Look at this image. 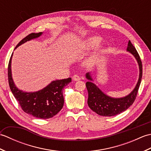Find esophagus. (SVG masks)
<instances>
[{"mask_svg":"<svg viewBox=\"0 0 151 151\" xmlns=\"http://www.w3.org/2000/svg\"><path fill=\"white\" fill-rule=\"evenodd\" d=\"M72 79H73V81H80V80H81V77H80V76L77 75H75L72 77Z\"/></svg>","mask_w":151,"mask_h":151,"instance_id":"esophagus-1","label":"esophagus"}]
</instances>
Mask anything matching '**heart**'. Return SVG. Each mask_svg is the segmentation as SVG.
Here are the masks:
<instances>
[{"mask_svg": "<svg viewBox=\"0 0 151 151\" xmlns=\"http://www.w3.org/2000/svg\"><path fill=\"white\" fill-rule=\"evenodd\" d=\"M101 43V39L97 37H91L88 38L86 40L84 45H85V49L86 50H91L93 49L96 47H97L99 43ZM104 52V49H98L97 52H95L93 55H91L89 58L88 60L86 61V63L89 66H93L94 65L95 63L97 62L98 58L101 54Z\"/></svg>", "mask_w": 151, "mask_h": 151, "instance_id": "obj_1", "label": "heart"}]
</instances>
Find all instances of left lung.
Returning <instances> with one entry per match:
<instances>
[{
    "mask_svg": "<svg viewBox=\"0 0 151 151\" xmlns=\"http://www.w3.org/2000/svg\"><path fill=\"white\" fill-rule=\"evenodd\" d=\"M127 51L132 54L136 58L139 65V75L135 88L129 95L125 97L114 98L105 94L98 88L97 86L93 83L92 81H93V80L92 78L91 73H87L86 74V78L88 80L86 84L88 91V104L91 110L99 115L114 116V115L119 114L121 112L127 110L135 101L140 83L142 81V63L136 49L130 40L128 43Z\"/></svg>",
    "mask_w": 151,
    "mask_h": 151,
    "instance_id": "8db88e82",
    "label": "left lung"
}]
</instances>
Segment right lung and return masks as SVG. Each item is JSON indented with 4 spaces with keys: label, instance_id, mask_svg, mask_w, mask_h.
Instances as JSON below:
<instances>
[{
    "label": "right lung",
    "instance_id": "obj_1",
    "mask_svg": "<svg viewBox=\"0 0 151 151\" xmlns=\"http://www.w3.org/2000/svg\"><path fill=\"white\" fill-rule=\"evenodd\" d=\"M42 34L43 32L32 33L28 35L17 44L15 49L27 41L39 37ZM13 53L8 64V75L9 88L16 100L25 113L40 119L52 117L63 106V89L71 82V78L53 81L46 87L37 91H23L17 88L12 78L11 66Z\"/></svg>",
    "mask_w": 151,
    "mask_h": 151
}]
</instances>
